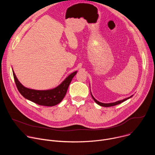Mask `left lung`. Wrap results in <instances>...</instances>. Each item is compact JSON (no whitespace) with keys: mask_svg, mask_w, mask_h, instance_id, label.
<instances>
[{"mask_svg":"<svg viewBox=\"0 0 155 155\" xmlns=\"http://www.w3.org/2000/svg\"><path fill=\"white\" fill-rule=\"evenodd\" d=\"M90 93H91V96H92L93 99H94V101H95V102H96V104H98L99 105H100V106H102V107H111V106H114V105H118V104H121V103H122V102H124V101H127V99H130V97H132V96H133V95H132V96H130V97H127V98L124 99H123V100H120V101H116V102H111V103H102V102H99V101H97V100L94 97V96H93V94H92V93H91V88H90Z\"/></svg>","mask_w":155,"mask_h":155,"instance_id":"8db88e82","label":"left lung"}]
</instances>
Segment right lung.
<instances>
[{
  "label": "right lung",
  "instance_id": "add662e5",
  "mask_svg": "<svg viewBox=\"0 0 155 155\" xmlns=\"http://www.w3.org/2000/svg\"><path fill=\"white\" fill-rule=\"evenodd\" d=\"M12 71L16 87L22 96L25 99L37 104L48 107L56 105L62 101L72 78L77 73V71L72 72L66 77L60 84L53 89L37 90L30 89L23 86L17 78L13 69Z\"/></svg>",
  "mask_w": 155,
  "mask_h": 155
}]
</instances>
